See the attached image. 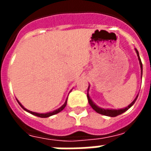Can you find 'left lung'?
Wrapping results in <instances>:
<instances>
[{"mask_svg": "<svg viewBox=\"0 0 151 151\" xmlns=\"http://www.w3.org/2000/svg\"><path fill=\"white\" fill-rule=\"evenodd\" d=\"M136 50V52L137 55L138 56V60H139V63H140V66H141V69H142V61H141V59H140V56H139V53H138V51L137 49ZM88 90H89V86H88ZM137 96L138 95H137V97L135 98V99L133 100L131 104H130L128 107H126L125 108H122V109H118V110H114V109H104V108H99L97 105L95 104V103L92 101L91 99L90 98V96L87 94V99H88V102L90 105L91 106V108L95 110L96 112H98V113L101 114V115H104V116H111V117H114V116H119L120 114L124 113V111H126L128 109H129L133 104H134V103L137 100Z\"/></svg>", "mask_w": 151, "mask_h": 151, "instance_id": "obj_1", "label": "left lung"}]
</instances>
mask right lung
Listing matches in <instances>:
<instances>
[{
  "label": "right lung",
  "mask_w": 151,
  "mask_h": 151,
  "mask_svg": "<svg viewBox=\"0 0 151 151\" xmlns=\"http://www.w3.org/2000/svg\"><path fill=\"white\" fill-rule=\"evenodd\" d=\"M18 101V103L19 104V105L21 106L22 108H23L24 109L25 111H28V112H30L31 114H32V115H35V116H39V117H41V118H46V117H49L51 116H52V115H55V114H57V113H59L60 111H61L64 109V108H65V106L66 104H67V99H66V101L65 102V104L60 107V108H58V109H56V110H55V111H52V112H47V113H37V112H34V111H29V110H27V109H26V108L22 106V105L19 103V101L18 100H17Z\"/></svg>",
  "instance_id": "right-lung-1"
}]
</instances>
